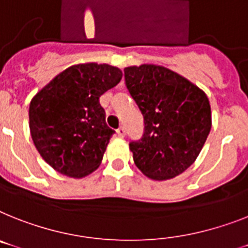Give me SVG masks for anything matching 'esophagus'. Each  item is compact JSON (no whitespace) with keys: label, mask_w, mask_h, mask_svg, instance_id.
<instances>
[{"label":"esophagus","mask_w":248,"mask_h":248,"mask_svg":"<svg viewBox=\"0 0 248 248\" xmlns=\"http://www.w3.org/2000/svg\"><path fill=\"white\" fill-rule=\"evenodd\" d=\"M116 134H118V137H120V138H123V137L125 136V129H124V126H120V128L116 130Z\"/></svg>","instance_id":"obj_1"}]
</instances>
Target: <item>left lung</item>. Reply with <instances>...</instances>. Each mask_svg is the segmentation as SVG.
<instances>
[{"label": "left lung", "mask_w": 248, "mask_h": 248, "mask_svg": "<svg viewBox=\"0 0 248 248\" xmlns=\"http://www.w3.org/2000/svg\"><path fill=\"white\" fill-rule=\"evenodd\" d=\"M125 86L144 118V133L129 143L147 177L169 180L195 162L212 128L205 92L162 65L124 69Z\"/></svg>", "instance_id": "1"}]
</instances>
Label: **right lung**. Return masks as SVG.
I'll return each instance as SVG.
<instances>
[{
    "label": "right lung",
    "instance_id": "right-lung-1",
    "mask_svg": "<svg viewBox=\"0 0 248 248\" xmlns=\"http://www.w3.org/2000/svg\"><path fill=\"white\" fill-rule=\"evenodd\" d=\"M118 67L71 65L32 97L29 126L43 159L62 175L81 179L100 166L114 134L99 99L122 79Z\"/></svg>",
    "mask_w": 248,
    "mask_h": 248
}]
</instances>
